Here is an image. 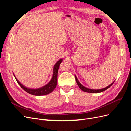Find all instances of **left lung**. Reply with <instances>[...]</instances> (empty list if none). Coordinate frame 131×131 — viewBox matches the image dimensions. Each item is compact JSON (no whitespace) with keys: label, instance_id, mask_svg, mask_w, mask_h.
<instances>
[{"label":"left lung","instance_id":"left-lung-1","mask_svg":"<svg viewBox=\"0 0 131 131\" xmlns=\"http://www.w3.org/2000/svg\"><path fill=\"white\" fill-rule=\"evenodd\" d=\"M75 80H76L78 86L79 87V88H80L81 90H82L83 91H84V92H88V93H100V92H103V91H104L108 89V88H109L110 87L114 84V81L112 84H110L109 86H107L106 88H105L102 89H98V90H93V89H88L87 88H85V87H84V86L80 84V83L79 82L77 77L75 76Z\"/></svg>","mask_w":131,"mask_h":131}]
</instances>
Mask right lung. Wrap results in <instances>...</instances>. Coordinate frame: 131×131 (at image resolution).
I'll use <instances>...</instances> for the list:
<instances>
[{
    "label": "right lung",
    "instance_id": "add662e5",
    "mask_svg": "<svg viewBox=\"0 0 131 131\" xmlns=\"http://www.w3.org/2000/svg\"><path fill=\"white\" fill-rule=\"evenodd\" d=\"M62 60H63L62 58L59 59V60L57 61V62L56 63V64L54 65V68H53V74L51 81L47 85L40 88L36 89L27 88L26 87L22 85L20 83V82L17 80V78L15 77V75H14L17 83L19 84V85L25 91H26L27 93H28L30 94L34 95V96H43V95H46L49 93H50L51 92H52L54 90V89L56 88L57 84L58 70L59 65H60V64L62 63Z\"/></svg>",
    "mask_w": 131,
    "mask_h": 131
}]
</instances>
